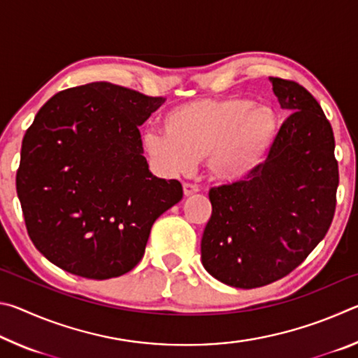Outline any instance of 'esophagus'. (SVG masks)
Segmentation results:
<instances>
[{"label":"esophagus","instance_id":"esophagus-1","mask_svg":"<svg viewBox=\"0 0 358 358\" xmlns=\"http://www.w3.org/2000/svg\"><path fill=\"white\" fill-rule=\"evenodd\" d=\"M183 192H185V197H191V196H194V194L199 192V187L196 185L185 183L183 185Z\"/></svg>","mask_w":358,"mask_h":358}]
</instances>
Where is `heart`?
<instances>
[{"label":"heart","instance_id":"obj_1","mask_svg":"<svg viewBox=\"0 0 358 358\" xmlns=\"http://www.w3.org/2000/svg\"><path fill=\"white\" fill-rule=\"evenodd\" d=\"M164 131H145V153L166 175L187 173L205 157L215 180L250 178L268 157L280 132L273 107L238 96L196 99L164 115Z\"/></svg>","mask_w":358,"mask_h":358}]
</instances>
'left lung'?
<instances>
[{"label": "left lung", "mask_w": 358, "mask_h": 358, "mask_svg": "<svg viewBox=\"0 0 358 358\" xmlns=\"http://www.w3.org/2000/svg\"><path fill=\"white\" fill-rule=\"evenodd\" d=\"M290 112L268 157L250 178L210 189L201 252L227 286L262 287L295 270L329 232L339 183L331 124L301 85L270 77Z\"/></svg>", "instance_id": "1"}]
</instances>
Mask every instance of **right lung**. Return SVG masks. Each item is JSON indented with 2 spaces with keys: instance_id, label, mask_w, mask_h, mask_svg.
Listing matches in <instances>:
<instances>
[{
  "instance_id": "1",
  "label": "right lung",
  "mask_w": 358,
  "mask_h": 358,
  "mask_svg": "<svg viewBox=\"0 0 358 358\" xmlns=\"http://www.w3.org/2000/svg\"><path fill=\"white\" fill-rule=\"evenodd\" d=\"M164 101L93 82L41 107L15 181L29 238L52 264L108 280L141 262L153 222L183 199L178 180L150 172L138 131Z\"/></svg>"
}]
</instances>
